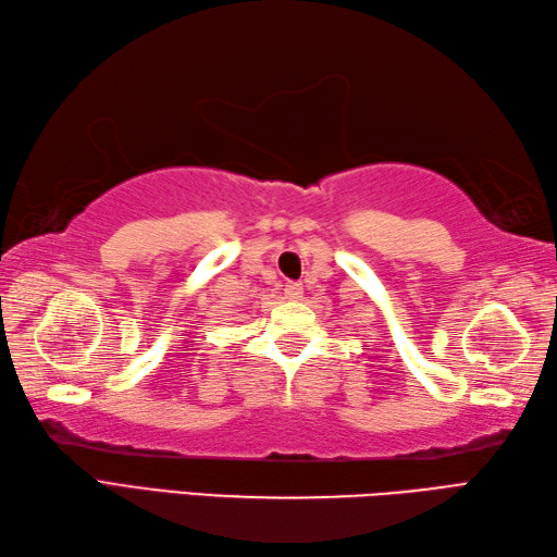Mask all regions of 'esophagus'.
Segmentation results:
<instances>
[{"label":"esophagus","instance_id":"1","mask_svg":"<svg viewBox=\"0 0 557 557\" xmlns=\"http://www.w3.org/2000/svg\"><path fill=\"white\" fill-rule=\"evenodd\" d=\"M283 293H286L288 300H298V298H302V286H300V283H295V281H288L286 288H283Z\"/></svg>","mask_w":557,"mask_h":557}]
</instances>
